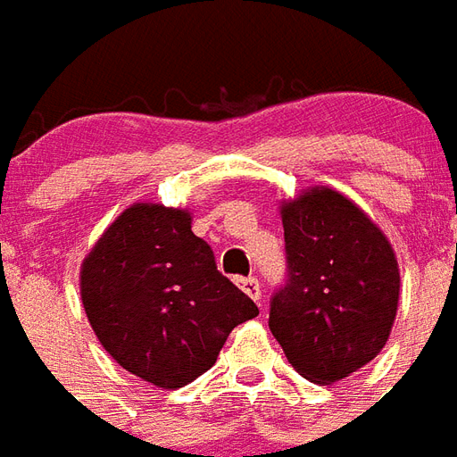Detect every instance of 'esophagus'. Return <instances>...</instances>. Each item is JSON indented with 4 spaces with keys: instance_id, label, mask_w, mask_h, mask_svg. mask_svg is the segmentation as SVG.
I'll return each instance as SVG.
<instances>
[{
    "instance_id": "esophagus-1",
    "label": "esophagus",
    "mask_w": 457,
    "mask_h": 457,
    "mask_svg": "<svg viewBox=\"0 0 457 457\" xmlns=\"http://www.w3.org/2000/svg\"><path fill=\"white\" fill-rule=\"evenodd\" d=\"M239 286H242V290H245L246 295L252 297L254 303H259V305H262V283H259V278L249 276V278L239 280Z\"/></svg>"
}]
</instances>
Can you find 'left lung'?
<instances>
[{"mask_svg":"<svg viewBox=\"0 0 457 457\" xmlns=\"http://www.w3.org/2000/svg\"><path fill=\"white\" fill-rule=\"evenodd\" d=\"M280 218L288 280L273 293L269 327L297 373L332 385L383 351L400 266L383 229L334 188L283 203Z\"/></svg>","mask_w":457,"mask_h":457,"instance_id":"8db88e82","label":"left lung"}]
</instances>
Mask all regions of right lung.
Masks as SVG:
<instances>
[{"label":"right lung","instance_id":"obj_1","mask_svg":"<svg viewBox=\"0 0 457 457\" xmlns=\"http://www.w3.org/2000/svg\"><path fill=\"white\" fill-rule=\"evenodd\" d=\"M79 288L101 346L167 390L205 373L229 332L259 314L191 232V212L160 203H135L108 225L84 259Z\"/></svg>","mask_w":457,"mask_h":457}]
</instances>
